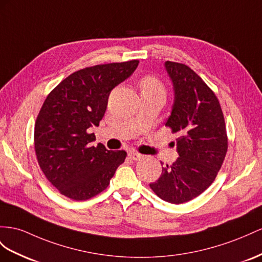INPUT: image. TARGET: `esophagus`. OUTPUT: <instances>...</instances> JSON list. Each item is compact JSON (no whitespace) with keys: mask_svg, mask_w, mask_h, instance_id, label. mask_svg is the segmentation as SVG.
Listing matches in <instances>:
<instances>
[{"mask_svg":"<svg viewBox=\"0 0 262 262\" xmlns=\"http://www.w3.org/2000/svg\"><path fill=\"white\" fill-rule=\"evenodd\" d=\"M128 156H129V158H132L133 160H140V159H143L144 158V155H142V154H138L137 151H135V150H130L129 152H128Z\"/></svg>","mask_w":262,"mask_h":262,"instance_id":"obj_1","label":"esophagus"}]
</instances>
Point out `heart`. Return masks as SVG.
Masks as SVG:
<instances>
[{
	"label": "heart",
	"mask_w": 262,
	"mask_h": 262,
	"mask_svg": "<svg viewBox=\"0 0 262 262\" xmlns=\"http://www.w3.org/2000/svg\"><path fill=\"white\" fill-rule=\"evenodd\" d=\"M142 93H162L164 94V86L159 80L152 76H146L140 82Z\"/></svg>",
	"instance_id": "1"
}]
</instances>
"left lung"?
<instances>
[{"label":"left lung","mask_w":262,"mask_h":262,"mask_svg":"<svg viewBox=\"0 0 262 262\" xmlns=\"http://www.w3.org/2000/svg\"><path fill=\"white\" fill-rule=\"evenodd\" d=\"M173 91L166 126L177 133L178 158L163 167L150 188L163 200L183 204L199 196L216 178L224 163L228 139L223 111L213 92L185 64L165 62Z\"/></svg>","instance_id":"1"}]
</instances>
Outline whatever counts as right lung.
Returning a JSON list of instances; mask_svg holds the SVG:
<instances>
[{"mask_svg": "<svg viewBox=\"0 0 262 262\" xmlns=\"http://www.w3.org/2000/svg\"><path fill=\"white\" fill-rule=\"evenodd\" d=\"M137 59L86 67L62 80L39 111L34 129L37 162L62 195L86 200L107 188L126 151L94 146V126L105 115L113 89L128 78Z\"/></svg>", "mask_w": 262, "mask_h": 262, "instance_id": "obj_1", "label": "right lung"}]
</instances>
